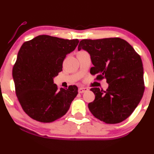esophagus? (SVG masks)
I'll return each instance as SVG.
<instances>
[{"label":"esophagus","instance_id":"1","mask_svg":"<svg viewBox=\"0 0 154 154\" xmlns=\"http://www.w3.org/2000/svg\"><path fill=\"white\" fill-rule=\"evenodd\" d=\"M88 89L87 88H79L78 92H79V93H83V92L88 91Z\"/></svg>","mask_w":154,"mask_h":154}]
</instances>
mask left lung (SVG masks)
Here are the masks:
<instances>
[{
    "label": "left lung",
    "instance_id": "1",
    "mask_svg": "<svg viewBox=\"0 0 154 154\" xmlns=\"http://www.w3.org/2000/svg\"><path fill=\"white\" fill-rule=\"evenodd\" d=\"M90 54L96 79H106V91L93 88L95 98L88 104L92 114L108 124L119 123L132 114L144 92L141 58L132 46L120 38L80 41L78 50Z\"/></svg>",
    "mask_w": 154,
    "mask_h": 154
}]
</instances>
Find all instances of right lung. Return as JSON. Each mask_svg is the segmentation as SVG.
Wrapping results in <instances>:
<instances>
[{
    "label": "right lung",
    "mask_w": 154,
    "mask_h": 154,
    "mask_svg": "<svg viewBox=\"0 0 154 154\" xmlns=\"http://www.w3.org/2000/svg\"><path fill=\"white\" fill-rule=\"evenodd\" d=\"M78 39L40 35L24 42L13 68L16 94L24 112L42 123L62 118L78 94L75 85L58 89L54 77L62 71L63 61L75 49Z\"/></svg>",
    "instance_id": "1"
}]
</instances>
